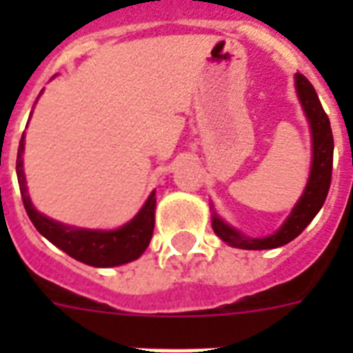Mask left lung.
<instances>
[{
	"mask_svg": "<svg viewBox=\"0 0 353 353\" xmlns=\"http://www.w3.org/2000/svg\"><path fill=\"white\" fill-rule=\"evenodd\" d=\"M296 95L301 99V104L304 108L310 130H312L313 143V159L310 179L304 188V194L296 201L295 209L291 210L284 225L280 227L274 234H269L265 238H249L227 225L225 221L218 218V214L212 216V229L221 240L238 249H274V247L285 245L291 240H295L307 227V223L317 216L321 207L326 201L328 196L330 183H332V166H334V135H332V126H330L328 115L324 113L323 104L319 101L315 88L310 84V80L304 74H295Z\"/></svg>",
	"mask_w": 353,
	"mask_h": 353,
	"instance_id": "8db88e82",
	"label": "left lung"
}]
</instances>
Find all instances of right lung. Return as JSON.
I'll return each mask as SVG.
<instances>
[{"label":"right lung","instance_id":"add662e5","mask_svg":"<svg viewBox=\"0 0 353 353\" xmlns=\"http://www.w3.org/2000/svg\"><path fill=\"white\" fill-rule=\"evenodd\" d=\"M40 99V97H38ZM36 99V101H38ZM23 148L25 137L21 135L16 157V174H18L19 192L23 199V207L29 214L32 225L41 236L54 243L58 249L68 252L69 256L93 268H115L122 263L137 260L148 247L155 223V192L150 194L146 203L139 214L126 225L115 231H90V229H77V227L63 225L60 221L47 218L34 209L30 203L23 174Z\"/></svg>","mask_w":353,"mask_h":353}]
</instances>
